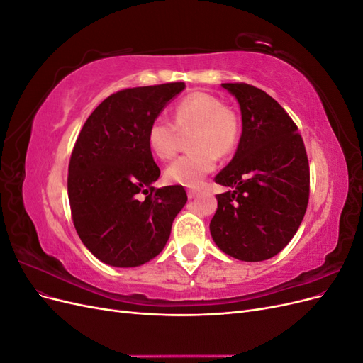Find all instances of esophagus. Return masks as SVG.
I'll list each match as a JSON object with an SVG mask.
<instances>
[{
    "label": "esophagus",
    "mask_w": 363,
    "mask_h": 363,
    "mask_svg": "<svg viewBox=\"0 0 363 363\" xmlns=\"http://www.w3.org/2000/svg\"><path fill=\"white\" fill-rule=\"evenodd\" d=\"M196 195H199V191H196V189H189V191H188V196H189V199H195Z\"/></svg>",
    "instance_id": "34e87169"
}]
</instances>
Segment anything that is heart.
Listing matches in <instances>:
<instances>
[{"label":"heart","mask_w":363,"mask_h":363,"mask_svg":"<svg viewBox=\"0 0 363 363\" xmlns=\"http://www.w3.org/2000/svg\"><path fill=\"white\" fill-rule=\"evenodd\" d=\"M174 123L175 126L163 115L152 119L147 133L148 147L152 155L167 160L177 151V130L194 127L189 139L194 150L175 159L164 171V177L169 183L196 188L215 168L216 155L227 156L235 150L240 130L239 118L216 96L195 92L175 106Z\"/></svg>","instance_id":"b5f03b06"}]
</instances>
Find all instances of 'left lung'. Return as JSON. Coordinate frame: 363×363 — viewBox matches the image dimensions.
<instances>
[{
  "label": "left lung",
  "mask_w": 363,
  "mask_h": 363,
  "mask_svg": "<svg viewBox=\"0 0 363 363\" xmlns=\"http://www.w3.org/2000/svg\"><path fill=\"white\" fill-rule=\"evenodd\" d=\"M242 115L235 156L215 182L211 235L225 255L244 262L271 259L289 244L309 203V162L304 142L284 108L257 87L223 83Z\"/></svg>",
  "instance_id": "1"
}]
</instances>
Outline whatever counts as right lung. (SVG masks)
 Returning <instances> with one entry per match:
<instances>
[{"mask_svg":"<svg viewBox=\"0 0 363 363\" xmlns=\"http://www.w3.org/2000/svg\"><path fill=\"white\" fill-rule=\"evenodd\" d=\"M184 83L131 87L98 106L80 131L68 168L74 227L92 255L118 268L155 259L188 201L183 186L156 189L160 169L148 127Z\"/></svg>","mask_w":363,"mask_h":363,"instance_id":"add662e5","label":"right lung"}]
</instances>
